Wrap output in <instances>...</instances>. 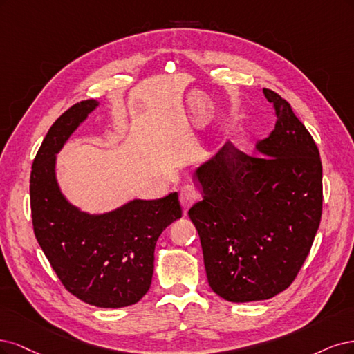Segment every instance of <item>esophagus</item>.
Listing matches in <instances>:
<instances>
[{"label":"esophagus","instance_id":"1","mask_svg":"<svg viewBox=\"0 0 354 354\" xmlns=\"http://www.w3.org/2000/svg\"><path fill=\"white\" fill-rule=\"evenodd\" d=\"M200 196L197 189L194 188L192 185H185L179 191V201H180V206L184 209V212H187L192 204H196L198 201Z\"/></svg>","mask_w":354,"mask_h":354}]
</instances>
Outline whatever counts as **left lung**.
I'll list each match as a JSON object with an SVG mask.
<instances>
[{"mask_svg": "<svg viewBox=\"0 0 354 354\" xmlns=\"http://www.w3.org/2000/svg\"><path fill=\"white\" fill-rule=\"evenodd\" d=\"M275 129L256 156L226 142L197 169L204 198L196 225L210 288L234 301L268 300L287 290L309 254L322 216V163L288 101L265 88Z\"/></svg>", "mask_w": 354, "mask_h": 354, "instance_id": "obj_1", "label": "left lung"}]
</instances>
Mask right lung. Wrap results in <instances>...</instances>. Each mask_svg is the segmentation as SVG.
I'll return each instance as SVG.
<instances>
[{
	"label": "right lung",
	"instance_id": "right-lung-1",
	"mask_svg": "<svg viewBox=\"0 0 354 354\" xmlns=\"http://www.w3.org/2000/svg\"><path fill=\"white\" fill-rule=\"evenodd\" d=\"M97 104L76 102L45 135L32 165L30 212L33 232L64 288L88 304L116 309L135 304L150 290L157 238L182 209L178 192L133 200L101 216L67 203L55 180V154Z\"/></svg>",
	"mask_w": 354,
	"mask_h": 354
}]
</instances>
